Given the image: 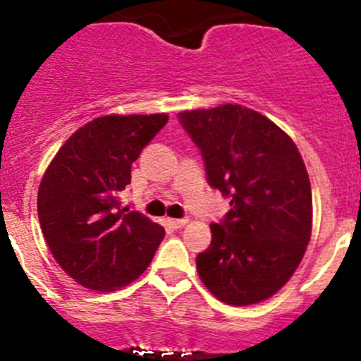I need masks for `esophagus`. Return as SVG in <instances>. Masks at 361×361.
Wrapping results in <instances>:
<instances>
[{
  "mask_svg": "<svg viewBox=\"0 0 361 361\" xmlns=\"http://www.w3.org/2000/svg\"><path fill=\"white\" fill-rule=\"evenodd\" d=\"M167 222H169L171 226L176 228V230H180V228H183L185 224L188 222V219H167Z\"/></svg>",
  "mask_w": 361,
  "mask_h": 361,
  "instance_id": "1",
  "label": "esophagus"
}]
</instances>
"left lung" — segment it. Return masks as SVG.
Wrapping results in <instances>:
<instances>
[{"label":"left lung","instance_id":"1","mask_svg":"<svg viewBox=\"0 0 361 361\" xmlns=\"http://www.w3.org/2000/svg\"><path fill=\"white\" fill-rule=\"evenodd\" d=\"M178 117L201 149L208 183L231 200L226 219L210 224L197 274L226 305L265 301L292 278L312 237V187L301 153L281 128L242 104Z\"/></svg>","mask_w":361,"mask_h":361}]
</instances>
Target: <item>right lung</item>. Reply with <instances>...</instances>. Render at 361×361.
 Here are the masks:
<instances>
[{
    "label": "right lung",
    "instance_id": "1",
    "mask_svg": "<svg viewBox=\"0 0 361 361\" xmlns=\"http://www.w3.org/2000/svg\"><path fill=\"white\" fill-rule=\"evenodd\" d=\"M169 121L167 114L103 116L78 128L48 165L37 214L56 264L82 287L114 292L139 278L165 230L119 207L131 164Z\"/></svg>",
    "mask_w": 361,
    "mask_h": 361
}]
</instances>
